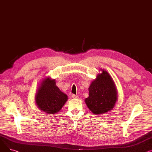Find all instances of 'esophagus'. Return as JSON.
Returning a JSON list of instances; mask_svg holds the SVG:
<instances>
[{
    "instance_id": "34e87169",
    "label": "esophagus",
    "mask_w": 152,
    "mask_h": 152,
    "mask_svg": "<svg viewBox=\"0 0 152 152\" xmlns=\"http://www.w3.org/2000/svg\"><path fill=\"white\" fill-rule=\"evenodd\" d=\"M71 97H73V99H77V98H78V96H77V95H75V94H72Z\"/></svg>"
}]
</instances>
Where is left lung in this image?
Masks as SVG:
<instances>
[{
  "label": "left lung",
  "mask_w": 152,
  "mask_h": 152,
  "mask_svg": "<svg viewBox=\"0 0 152 152\" xmlns=\"http://www.w3.org/2000/svg\"><path fill=\"white\" fill-rule=\"evenodd\" d=\"M102 73L91 83L89 97L85 99L87 107L95 115L103 114L112 110L117 100L115 83L108 72L101 69Z\"/></svg>",
  "instance_id": "8db88e82"
}]
</instances>
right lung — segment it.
I'll return each instance as SVG.
<instances>
[{"mask_svg":"<svg viewBox=\"0 0 152 152\" xmlns=\"http://www.w3.org/2000/svg\"><path fill=\"white\" fill-rule=\"evenodd\" d=\"M68 96L56 86L55 79L45 77L40 84L35 101L38 108L48 114H55L62 108Z\"/></svg>","mask_w":152,"mask_h":152,"instance_id":"obj_1","label":"right lung"}]
</instances>
